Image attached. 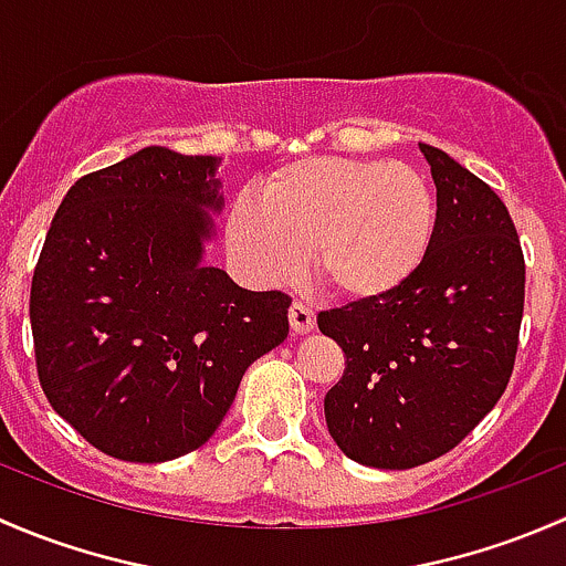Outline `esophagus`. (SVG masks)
Returning <instances> with one entry per match:
<instances>
[{
  "mask_svg": "<svg viewBox=\"0 0 566 566\" xmlns=\"http://www.w3.org/2000/svg\"><path fill=\"white\" fill-rule=\"evenodd\" d=\"M290 325H293L295 334H310L315 328V310L304 301H293L290 306Z\"/></svg>",
  "mask_w": 566,
  "mask_h": 566,
  "instance_id": "1",
  "label": "esophagus"
}]
</instances>
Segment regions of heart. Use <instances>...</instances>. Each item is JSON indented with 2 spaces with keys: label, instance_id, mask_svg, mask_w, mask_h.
I'll use <instances>...</instances> for the list:
<instances>
[{
  "label": "heart",
  "instance_id": "b5f03b06",
  "mask_svg": "<svg viewBox=\"0 0 566 566\" xmlns=\"http://www.w3.org/2000/svg\"><path fill=\"white\" fill-rule=\"evenodd\" d=\"M438 205L430 180L408 164L312 156L262 182L260 202L241 199L227 243L256 284L301 271L306 249L319 282L347 301H375L421 268Z\"/></svg>",
  "mask_w": 566,
  "mask_h": 566
}]
</instances>
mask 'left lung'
<instances>
[{
	"label": "left lung",
	"instance_id": "left-lung-1",
	"mask_svg": "<svg viewBox=\"0 0 566 566\" xmlns=\"http://www.w3.org/2000/svg\"><path fill=\"white\" fill-rule=\"evenodd\" d=\"M438 188L430 251L399 290L319 312L345 353L325 424L350 460L424 465L493 410L521 345L526 260L499 193L438 147L419 145Z\"/></svg>",
	"mask_w": 566,
	"mask_h": 566
}]
</instances>
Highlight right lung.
Instances as JSON below:
<instances>
[{
  "label": "right lung",
  "mask_w": 566,
  "mask_h": 566,
  "mask_svg": "<svg viewBox=\"0 0 566 566\" xmlns=\"http://www.w3.org/2000/svg\"><path fill=\"white\" fill-rule=\"evenodd\" d=\"M221 208L213 156L145 147L78 177L32 273L35 367L51 408L128 462L202 447L243 373L287 339L290 295L202 265Z\"/></svg>",
  "instance_id": "add662e5"
}]
</instances>
